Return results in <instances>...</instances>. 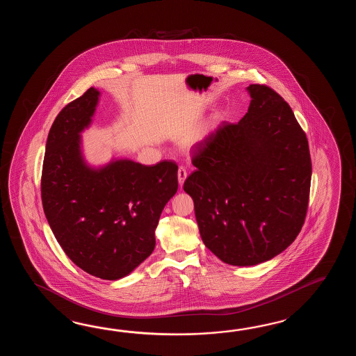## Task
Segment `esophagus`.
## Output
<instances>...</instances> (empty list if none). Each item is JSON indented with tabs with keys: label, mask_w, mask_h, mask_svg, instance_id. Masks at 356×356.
Returning <instances> with one entry per match:
<instances>
[{
	"label": "esophagus",
	"mask_w": 356,
	"mask_h": 356,
	"mask_svg": "<svg viewBox=\"0 0 356 356\" xmlns=\"http://www.w3.org/2000/svg\"><path fill=\"white\" fill-rule=\"evenodd\" d=\"M186 178H187V170H186V168L179 167L178 169V181H179V184H183L184 181H186Z\"/></svg>",
	"instance_id": "1"
}]
</instances>
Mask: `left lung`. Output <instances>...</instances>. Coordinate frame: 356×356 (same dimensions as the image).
<instances>
[{"label":"left lung","instance_id":"obj_1","mask_svg":"<svg viewBox=\"0 0 356 356\" xmlns=\"http://www.w3.org/2000/svg\"><path fill=\"white\" fill-rule=\"evenodd\" d=\"M247 90L248 112L195 146L197 169L183 186L204 245L233 266L262 264L296 241L312 178L308 140L290 106L267 85Z\"/></svg>","mask_w":356,"mask_h":356}]
</instances>
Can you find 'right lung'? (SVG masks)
I'll return each instance as SVG.
<instances>
[{
	"label": "right lung",
	"mask_w": 356,
	"mask_h": 356,
	"mask_svg": "<svg viewBox=\"0 0 356 356\" xmlns=\"http://www.w3.org/2000/svg\"><path fill=\"white\" fill-rule=\"evenodd\" d=\"M99 95L90 88L56 117L40 191L48 224L68 258L95 277L118 280L155 248L160 215L178 189V165L118 159L89 167L80 134L91 123Z\"/></svg>",
	"instance_id": "add662e5"
}]
</instances>
